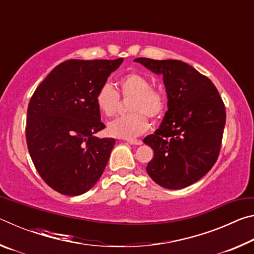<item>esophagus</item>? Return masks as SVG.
<instances>
[{
  "label": "esophagus",
  "mask_w": 254,
  "mask_h": 254,
  "mask_svg": "<svg viewBox=\"0 0 254 254\" xmlns=\"http://www.w3.org/2000/svg\"><path fill=\"white\" fill-rule=\"evenodd\" d=\"M127 142L133 145H141L142 144V141L141 140H127Z\"/></svg>",
  "instance_id": "obj_1"
}]
</instances>
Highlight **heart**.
Returning <instances> with one entry per match:
<instances>
[{
	"label": "heart",
	"instance_id": "obj_1",
	"mask_svg": "<svg viewBox=\"0 0 254 254\" xmlns=\"http://www.w3.org/2000/svg\"><path fill=\"white\" fill-rule=\"evenodd\" d=\"M120 93L110 84H103L96 93L97 109L105 117H112L118 110L120 94L132 97L128 105L131 114L113 120L107 126L109 134L121 139H133L149 127L147 115L152 120L160 119L166 112L167 97L160 88L151 86V80L140 72H128L118 81Z\"/></svg>",
	"mask_w": 254,
	"mask_h": 254
}]
</instances>
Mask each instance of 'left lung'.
I'll use <instances>...</instances> for the list:
<instances>
[{
	"instance_id": "8db88e82",
	"label": "left lung",
	"mask_w": 254,
	"mask_h": 254,
	"mask_svg": "<svg viewBox=\"0 0 254 254\" xmlns=\"http://www.w3.org/2000/svg\"><path fill=\"white\" fill-rule=\"evenodd\" d=\"M134 62L163 76L168 111L143 142L153 150L147 171L154 183L182 189L212 169L220 154L225 106L207 77L180 60L136 58Z\"/></svg>"
}]
</instances>
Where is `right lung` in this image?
<instances>
[{
  "label": "right lung",
  "instance_id": "add662e5",
  "mask_svg": "<svg viewBox=\"0 0 254 254\" xmlns=\"http://www.w3.org/2000/svg\"><path fill=\"white\" fill-rule=\"evenodd\" d=\"M122 63L123 58L66 60L50 71L30 100L29 153L40 177L60 194H84L105 169L115 140L94 136L105 127L95 96Z\"/></svg>",
  "mask_w": 254,
  "mask_h": 254
}]
</instances>
